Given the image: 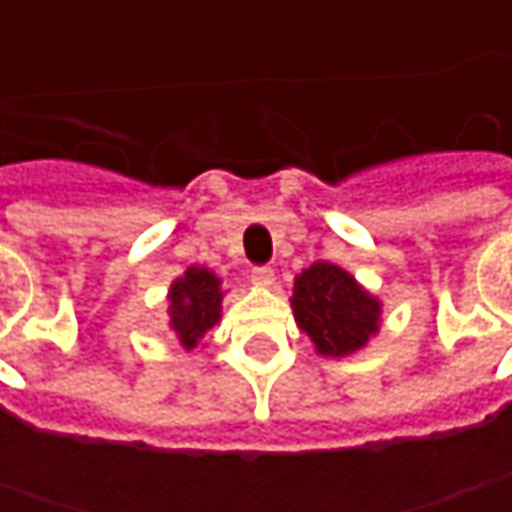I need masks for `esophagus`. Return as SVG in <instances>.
Masks as SVG:
<instances>
[{"mask_svg":"<svg viewBox=\"0 0 512 512\" xmlns=\"http://www.w3.org/2000/svg\"><path fill=\"white\" fill-rule=\"evenodd\" d=\"M250 282H253L256 287H273L276 285V273H273L270 267H253Z\"/></svg>","mask_w":512,"mask_h":512,"instance_id":"1","label":"esophagus"}]
</instances>
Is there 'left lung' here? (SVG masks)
<instances>
[{
    "label": "left lung",
    "mask_w": 512,
    "mask_h": 512,
    "mask_svg": "<svg viewBox=\"0 0 512 512\" xmlns=\"http://www.w3.org/2000/svg\"><path fill=\"white\" fill-rule=\"evenodd\" d=\"M290 307L299 330L327 359L367 347L382 325V302L353 273L330 262H316L296 276Z\"/></svg>",
    "instance_id": "8db88e82"
}]
</instances>
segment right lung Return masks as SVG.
Listing matches in <instances>:
<instances>
[{
	"label": "right lung",
	"instance_id": "1",
	"mask_svg": "<svg viewBox=\"0 0 512 512\" xmlns=\"http://www.w3.org/2000/svg\"><path fill=\"white\" fill-rule=\"evenodd\" d=\"M222 279L207 267H187L168 290L170 330L176 333L185 350L199 347L207 330L219 325L222 319Z\"/></svg>",
	"mask_w": 512,
	"mask_h": 512
}]
</instances>
